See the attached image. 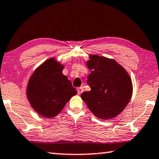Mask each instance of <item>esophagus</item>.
Returning <instances> with one entry per match:
<instances>
[{
	"label": "esophagus",
	"instance_id": "esophagus-1",
	"mask_svg": "<svg viewBox=\"0 0 159 159\" xmlns=\"http://www.w3.org/2000/svg\"><path fill=\"white\" fill-rule=\"evenodd\" d=\"M77 92H78V94H81V93L84 92V89H83L82 87H80V88H78L77 89Z\"/></svg>",
	"mask_w": 159,
	"mask_h": 159
}]
</instances>
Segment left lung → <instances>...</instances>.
Returning <instances> with one entry per match:
<instances>
[{
	"mask_svg": "<svg viewBox=\"0 0 159 159\" xmlns=\"http://www.w3.org/2000/svg\"><path fill=\"white\" fill-rule=\"evenodd\" d=\"M87 66L91 73L87 84L90 91L81 98L95 117L102 120L115 117L123 111L132 95V83L128 73L114 59L90 55Z\"/></svg>",
	"mask_w": 159,
	"mask_h": 159,
	"instance_id": "8db88e82",
	"label": "left lung"
}]
</instances>
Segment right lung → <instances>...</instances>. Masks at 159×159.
I'll use <instances>...</instances> for the list:
<instances>
[{
  "mask_svg": "<svg viewBox=\"0 0 159 159\" xmlns=\"http://www.w3.org/2000/svg\"><path fill=\"white\" fill-rule=\"evenodd\" d=\"M63 69V65L51 58L40 65L29 79L27 98L32 108L42 117L57 116L76 95V90L62 74Z\"/></svg>",
  "mask_w": 159,
  "mask_h": 159,
  "instance_id": "add662e5",
  "label": "right lung"
}]
</instances>
